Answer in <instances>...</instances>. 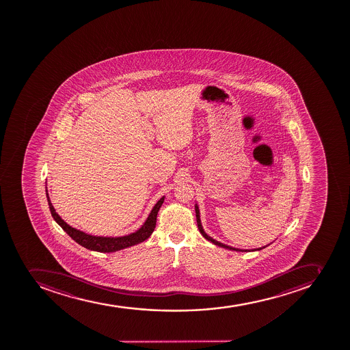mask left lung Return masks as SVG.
Instances as JSON below:
<instances>
[{"label":"left lung","instance_id":"1","mask_svg":"<svg viewBox=\"0 0 350 350\" xmlns=\"http://www.w3.org/2000/svg\"><path fill=\"white\" fill-rule=\"evenodd\" d=\"M196 208V217H197V224H198V229L199 232H201V235L204 236V239H207V241H211L213 244L217 245V246H220V247L227 248V250H230V251H236V252H250V250H239V248H234L230 247L228 245L223 244V243H220V241H215L214 239H211V236H208L206 232H204V228L201 226L200 221V213H199V208L197 204L195 206ZM266 246H263V247L255 248V250H252V251H260V250H263Z\"/></svg>","mask_w":350,"mask_h":350}]
</instances>
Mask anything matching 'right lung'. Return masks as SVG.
<instances>
[{
  "label": "right lung",
  "instance_id": "obj_1",
  "mask_svg": "<svg viewBox=\"0 0 350 350\" xmlns=\"http://www.w3.org/2000/svg\"><path fill=\"white\" fill-rule=\"evenodd\" d=\"M46 192L50 213H51V216L53 217V219L56 220V223L58 224L59 226L62 227L76 243L81 245L83 247L90 250V251L100 252V253H111V252L121 251L124 248L139 244V243H142V241L149 239L152 232L154 230L158 211L164 201V197H162L155 204L154 207H153L151 213H150L149 217H148V219L146 220V223L143 224V226L139 230H136L135 232H132L130 235L122 236V237H100V236L88 235L86 232L69 226L68 224L60 218V216L57 214L53 204H51V201H50L46 190Z\"/></svg>",
  "mask_w": 350,
  "mask_h": 350
}]
</instances>
